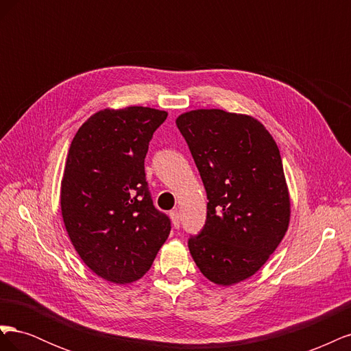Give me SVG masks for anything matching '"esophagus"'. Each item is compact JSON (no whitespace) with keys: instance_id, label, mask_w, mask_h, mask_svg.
<instances>
[{"instance_id":"34e87169","label":"esophagus","mask_w":351,"mask_h":351,"mask_svg":"<svg viewBox=\"0 0 351 351\" xmlns=\"http://www.w3.org/2000/svg\"><path fill=\"white\" fill-rule=\"evenodd\" d=\"M169 218H171V221H173V227L177 230V228H180V214L177 210H173V212H169Z\"/></svg>"}]
</instances>
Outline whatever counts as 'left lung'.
<instances>
[{
    "label": "left lung",
    "instance_id": "obj_1",
    "mask_svg": "<svg viewBox=\"0 0 351 351\" xmlns=\"http://www.w3.org/2000/svg\"><path fill=\"white\" fill-rule=\"evenodd\" d=\"M204 182L206 222L190 236L200 272L218 285L256 274L290 222L281 155L265 125L250 115L195 110L176 120Z\"/></svg>",
    "mask_w": 351,
    "mask_h": 351
}]
</instances>
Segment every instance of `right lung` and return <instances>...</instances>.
Returning <instances> with one entry per match:
<instances>
[{
	"label": "right lung",
	"mask_w": 351,
	"mask_h": 351,
	"mask_svg": "<svg viewBox=\"0 0 351 351\" xmlns=\"http://www.w3.org/2000/svg\"><path fill=\"white\" fill-rule=\"evenodd\" d=\"M165 111L102 110L82 124L61 182V214L80 259L115 284L142 278L171 231L155 206L145 156Z\"/></svg>",
	"instance_id": "obj_1"
}]
</instances>
